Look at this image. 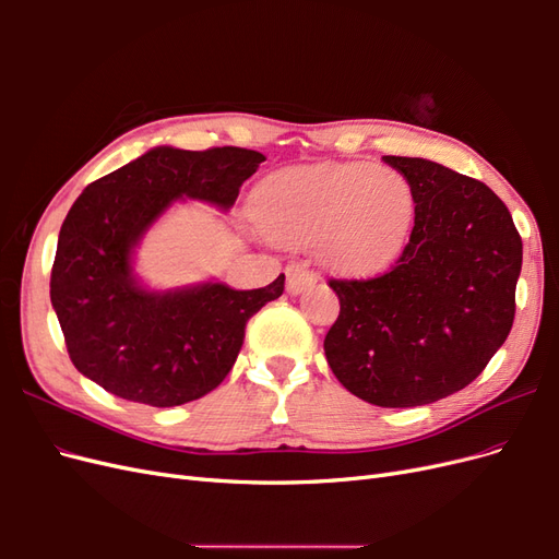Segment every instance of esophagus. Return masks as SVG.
<instances>
[{
  "instance_id": "esophagus-1",
  "label": "esophagus",
  "mask_w": 559,
  "mask_h": 559,
  "mask_svg": "<svg viewBox=\"0 0 559 559\" xmlns=\"http://www.w3.org/2000/svg\"><path fill=\"white\" fill-rule=\"evenodd\" d=\"M317 282V275L306 263H292L286 265V292L289 294H300L302 289H308Z\"/></svg>"
}]
</instances>
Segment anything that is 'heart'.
<instances>
[{"label": "heart", "mask_w": 559, "mask_h": 559, "mask_svg": "<svg viewBox=\"0 0 559 559\" xmlns=\"http://www.w3.org/2000/svg\"><path fill=\"white\" fill-rule=\"evenodd\" d=\"M263 233L280 245L319 240L321 259L337 273L368 275L392 263L415 224L408 179L373 163L289 167L257 193Z\"/></svg>", "instance_id": "b5f03b06"}]
</instances>
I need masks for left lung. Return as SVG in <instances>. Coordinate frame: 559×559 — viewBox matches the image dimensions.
<instances>
[{"label":"left lung","instance_id":"8db88e82","mask_svg":"<svg viewBox=\"0 0 559 559\" xmlns=\"http://www.w3.org/2000/svg\"><path fill=\"white\" fill-rule=\"evenodd\" d=\"M382 160L408 179L415 226L392 270L329 280L341 314L324 352L354 396L413 408L471 384L509 337L522 240L483 181L425 158Z\"/></svg>","mask_w":559,"mask_h":559}]
</instances>
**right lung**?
Segmentation results:
<instances>
[{"mask_svg":"<svg viewBox=\"0 0 559 559\" xmlns=\"http://www.w3.org/2000/svg\"><path fill=\"white\" fill-rule=\"evenodd\" d=\"M263 160L240 146H156L86 186L50 270V302L79 373L154 408L195 401L224 382L247 321L282 296L284 275L251 292L222 282L151 292L132 275V251L179 198L233 207Z\"/></svg>","mask_w":559,"mask_h":559,"instance_id":"1","label":"right lung"}]
</instances>
